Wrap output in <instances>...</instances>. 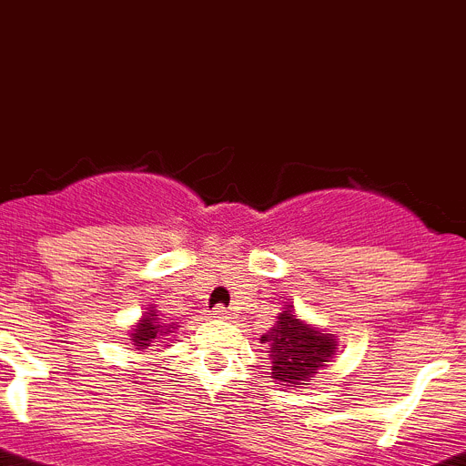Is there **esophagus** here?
Masks as SVG:
<instances>
[{"instance_id": "obj_1", "label": "esophagus", "mask_w": 466, "mask_h": 466, "mask_svg": "<svg viewBox=\"0 0 466 466\" xmlns=\"http://www.w3.org/2000/svg\"><path fill=\"white\" fill-rule=\"evenodd\" d=\"M229 316H232V311L225 309V306H216V309L211 311V318H220V320H228Z\"/></svg>"}]
</instances>
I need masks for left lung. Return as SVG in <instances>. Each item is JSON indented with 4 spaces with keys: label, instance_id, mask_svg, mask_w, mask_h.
I'll return each mask as SVG.
<instances>
[{
    "label": "left lung",
    "instance_id": "8db88e82",
    "mask_svg": "<svg viewBox=\"0 0 466 466\" xmlns=\"http://www.w3.org/2000/svg\"><path fill=\"white\" fill-rule=\"evenodd\" d=\"M259 341L269 343L271 348V379L288 388L309 385L318 369L329 362L337 348V341L329 334H320L304 325L299 318L292 316L290 309L280 313L276 325Z\"/></svg>",
    "mask_w": 466,
    "mask_h": 466
}]
</instances>
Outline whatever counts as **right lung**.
<instances>
[{
	"label": "right lung",
	"mask_w": 466,
	"mask_h": 466,
	"mask_svg": "<svg viewBox=\"0 0 466 466\" xmlns=\"http://www.w3.org/2000/svg\"><path fill=\"white\" fill-rule=\"evenodd\" d=\"M178 325H167V322H160L157 318H155V311H150L148 316L144 318V320L139 322V325L134 327V334H132V341L134 346H139V348H148L150 343L155 341H160V339L169 337L171 329H176ZM165 343V341H162Z\"/></svg>",
	"instance_id": "add662e5"
}]
</instances>
